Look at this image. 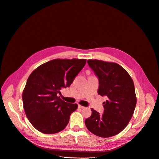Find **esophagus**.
Here are the masks:
<instances>
[{"label": "esophagus", "mask_w": 159, "mask_h": 159, "mask_svg": "<svg viewBox=\"0 0 159 159\" xmlns=\"http://www.w3.org/2000/svg\"><path fill=\"white\" fill-rule=\"evenodd\" d=\"M78 108H81V109H83V108H85V107H83V106H81V105H78Z\"/></svg>", "instance_id": "obj_1"}]
</instances>
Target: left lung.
Listing matches in <instances>:
<instances>
[{"mask_svg":"<svg viewBox=\"0 0 159 159\" xmlns=\"http://www.w3.org/2000/svg\"><path fill=\"white\" fill-rule=\"evenodd\" d=\"M87 63L99 80L98 94L107 99L103 102L104 113L101 115L92 108L85 125L97 136H114L125 128L134 114L137 103L134 81L117 63L98 60H89Z\"/></svg>","mask_w":159,"mask_h":159,"instance_id":"1","label":"left lung"}]
</instances>
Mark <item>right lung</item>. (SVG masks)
<instances>
[{"instance_id":"1","label":"right lung","mask_w":159,"mask_h":159,"mask_svg":"<svg viewBox=\"0 0 159 159\" xmlns=\"http://www.w3.org/2000/svg\"><path fill=\"white\" fill-rule=\"evenodd\" d=\"M85 63V59H56L30 74L23 91V105L27 119L39 132L52 134L67 126L78 105L65 102L58 94L70 86Z\"/></svg>"}]
</instances>
